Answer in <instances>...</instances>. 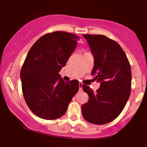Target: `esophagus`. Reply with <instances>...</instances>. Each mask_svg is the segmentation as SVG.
<instances>
[{"label":"esophagus","mask_w":147,"mask_h":147,"mask_svg":"<svg viewBox=\"0 0 147 147\" xmlns=\"http://www.w3.org/2000/svg\"><path fill=\"white\" fill-rule=\"evenodd\" d=\"M79 87H80V90H82V82L79 83Z\"/></svg>","instance_id":"obj_1"}]
</instances>
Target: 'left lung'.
Listing matches in <instances>:
<instances>
[{
    "label": "left lung",
    "instance_id": "8db88e82",
    "mask_svg": "<svg viewBox=\"0 0 147 147\" xmlns=\"http://www.w3.org/2000/svg\"><path fill=\"white\" fill-rule=\"evenodd\" d=\"M94 56L92 75L100 82L94 92L82 84L89 100L82 106L83 117L88 122L105 124L122 112L131 92V71L129 62L120 45L102 35H82Z\"/></svg>",
    "mask_w": 147,
    "mask_h": 147
}]
</instances>
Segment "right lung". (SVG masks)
Segmentation results:
<instances>
[{
	"instance_id": "right-lung-1",
	"label": "right lung",
	"mask_w": 147,
	"mask_h": 147,
	"mask_svg": "<svg viewBox=\"0 0 147 147\" xmlns=\"http://www.w3.org/2000/svg\"><path fill=\"white\" fill-rule=\"evenodd\" d=\"M79 40L75 34L56 31L40 38L28 52L20 71L22 90L28 107L42 119L61 117L78 92L79 81L65 82L58 72Z\"/></svg>"
}]
</instances>
